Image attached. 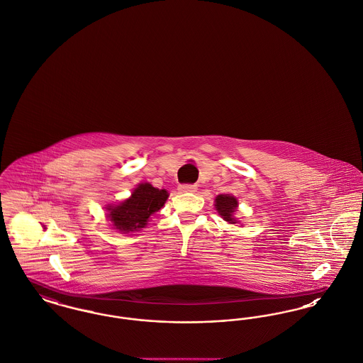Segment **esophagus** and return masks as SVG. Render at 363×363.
<instances>
[{
	"instance_id": "1",
	"label": "esophagus",
	"mask_w": 363,
	"mask_h": 363,
	"mask_svg": "<svg viewBox=\"0 0 363 363\" xmlns=\"http://www.w3.org/2000/svg\"><path fill=\"white\" fill-rule=\"evenodd\" d=\"M178 190L181 193H194L197 190L196 185H191V184H184V185H179Z\"/></svg>"
}]
</instances>
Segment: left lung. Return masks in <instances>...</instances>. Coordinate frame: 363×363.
I'll list each match as a JSON object with an SVG mask.
<instances>
[{
    "label": "left lung",
    "mask_w": 363,
    "mask_h": 363,
    "mask_svg": "<svg viewBox=\"0 0 363 363\" xmlns=\"http://www.w3.org/2000/svg\"><path fill=\"white\" fill-rule=\"evenodd\" d=\"M215 206H216V209L219 211V213L223 216L225 222L237 223L235 219L233 218V213L235 212V209L238 207V203H237L235 197L228 196V194H219L215 200Z\"/></svg>",
    "instance_id": "obj_1"
}]
</instances>
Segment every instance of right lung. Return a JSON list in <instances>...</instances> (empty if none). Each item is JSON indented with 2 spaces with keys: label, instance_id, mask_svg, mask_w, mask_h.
<instances>
[{
  "label": "right lung",
  "instance_id": "obj_1",
  "mask_svg": "<svg viewBox=\"0 0 363 363\" xmlns=\"http://www.w3.org/2000/svg\"><path fill=\"white\" fill-rule=\"evenodd\" d=\"M169 193L159 190L150 184H140L132 197L117 207H108V218L116 230L122 233L138 231L145 227L151 215L164 206Z\"/></svg>",
  "mask_w": 363,
  "mask_h": 363
}]
</instances>
